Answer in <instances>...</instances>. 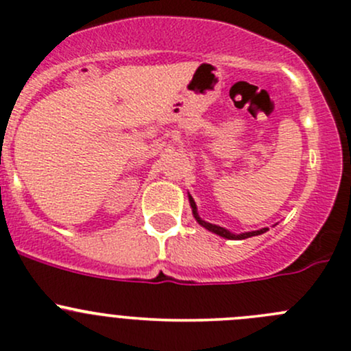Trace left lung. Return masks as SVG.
Here are the masks:
<instances>
[{
    "instance_id": "8db88e82",
    "label": "left lung",
    "mask_w": 351,
    "mask_h": 351,
    "mask_svg": "<svg viewBox=\"0 0 351 351\" xmlns=\"http://www.w3.org/2000/svg\"><path fill=\"white\" fill-rule=\"evenodd\" d=\"M188 202H190L191 212H193V217H195V220H197V222L200 223L202 227L206 228V230L213 232V234L220 235V237H223V239H228V241H242V239H249V237H254V235H261V234H264V232H267V230H269L267 227H264V228H261V230H254V232H243V234H232L230 230H227V228L220 227V225H215V223L205 222V220L202 219L200 215H198L197 204H195V200H193V198H191V195H190V193H188Z\"/></svg>"
}]
</instances>
